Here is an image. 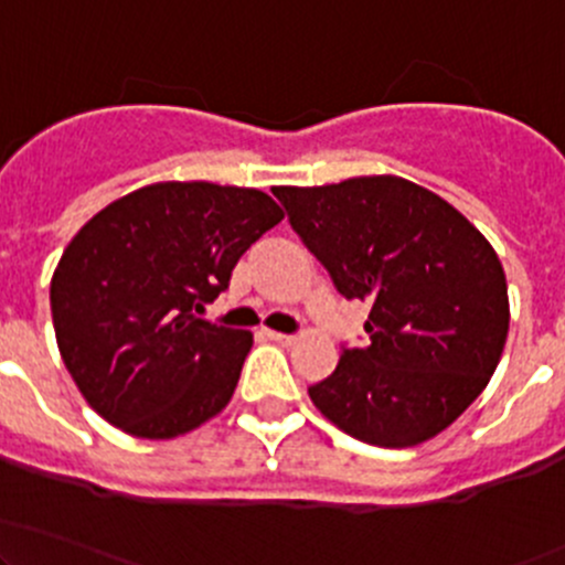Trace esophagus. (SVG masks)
<instances>
[{
  "label": "esophagus",
  "mask_w": 565,
  "mask_h": 565,
  "mask_svg": "<svg viewBox=\"0 0 565 565\" xmlns=\"http://www.w3.org/2000/svg\"><path fill=\"white\" fill-rule=\"evenodd\" d=\"M265 333H267V339L278 341V344H292V341H295V335H289V333H278V330H265Z\"/></svg>",
  "instance_id": "34e87169"
}]
</instances>
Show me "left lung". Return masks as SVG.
Wrapping results in <instances>:
<instances>
[{
	"instance_id": "left-lung-1",
	"label": "left lung",
	"mask_w": 565,
	"mask_h": 565,
	"mask_svg": "<svg viewBox=\"0 0 565 565\" xmlns=\"http://www.w3.org/2000/svg\"><path fill=\"white\" fill-rule=\"evenodd\" d=\"M306 248L347 300L369 303L366 347H344L309 396L330 424L409 448L487 388L509 335V287L487 237L437 193L377 174L276 188Z\"/></svg>"
}]
</instances>
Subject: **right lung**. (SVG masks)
Returning a JSON list of instances; mask_svg holds the SVG:
<instances>
[{
    "mask_svg": "<svg viewBox=\"0 0 565 565\" xmlns=\"http://www.w3.org/2000/svg\"><path fill=\"white\" fill-rule=\"evenodd\" d=\"M284 218L256 188L156 182L87 221L51 278L60 355L89 407L172 440L230 404L254 335L196 317Z\"/></svg>",
    "mask_w": 565,
    "mask_h": 565,
    "instance_id": "add662e5",
    "label": "right lung"
}]
</instances>
